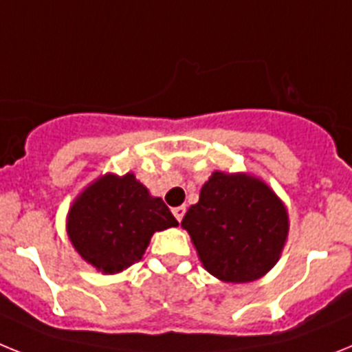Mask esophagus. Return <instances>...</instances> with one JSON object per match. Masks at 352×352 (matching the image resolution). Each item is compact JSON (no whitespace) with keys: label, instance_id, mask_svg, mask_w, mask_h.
<instances>
[{"label":"esophagus","instance_id":"34e87169","mask_svg":"<svg viewBox=\"0 0 352 352\" xmlns=\"http://www.w3.org/2000/svg\"><path fill=\"white\" fill-rule=\"evenodd\" d=\"M184 212H186L184 206H181V208H175V209H173V214H175V218H177V220H179V221H181L182 218H184Z\"/></svg>","mask_w":352,"mask_h":352}]
</instances>
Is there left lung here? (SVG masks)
<instances>
[{
	"label": "left lung",
	"instance_id": "8db88e82",
	"mask_svg": "<svg viewBox=\"0 0 352 352\" xmlns=\"http://www.w3.org/2000/svg\"><path fill=\"white\" fill-rule=\"evenodd\" d=\"M181 227L211 276L226 283H250L279 261L290 220L285 202L259 177L217 170Z\"/></svg>",
	"mask_w": 352,
	"mask_h": 352
}]
</instances>
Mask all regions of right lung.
<instances>
[{
    "label": "right lung",
    "instance_id": "right-lung-1",
    "mask_svg": "<svg viewBox=\"0 0 352 352\" xmlns=\"http://www.w3.org/2000/svg\"><path fill=\"white\" fill-rule=\"evenodd\" d=\"M161 197L134 173H105L71 204L66 231L82 259L102 274H120L143 258L153 232L177 227Z\"/></svg>",
    "mask_w": 352,
    "mask_h": 352
}]
</instances>
